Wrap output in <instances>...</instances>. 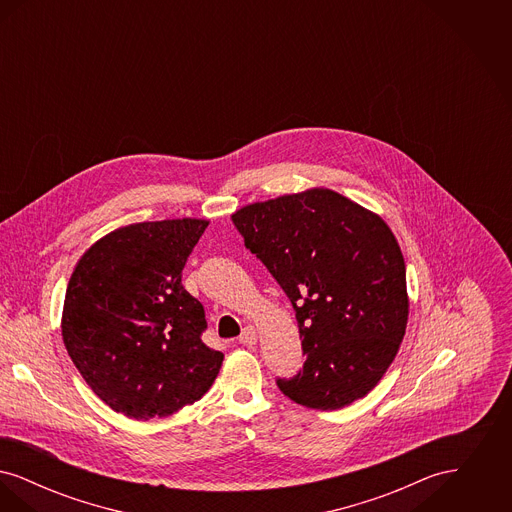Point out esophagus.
<instances>
[{"label": "esophagus", "instance_id": "esophagus-1", "mask_svg": "<svg viewBox=\"0 0 512 512\" xmlns=\"http://www.w3.org/2000/svg\"><path fill=\"white\" fill-rule=\"evenodd\" d=\"M240 343L242 345H255L257 343V330L253 326H245L242 330V336H240Z\"/></svg>", "mask_w": 512, "mask_h": 512}]
</instances>
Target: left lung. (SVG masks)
<instances>
[{
  "instance_id": "obj_1",
  "label": "left lung",
  "mask_w": 512,
  "mask_h": 512,
  "mask_svg": "<svg viewBox=\"0 0 512 512\" xmlns=\"http://www.w3.org/2000/svg\"><path fill=\"white\" fill-rule=\"evenodd\" d=\"M244 244L292 301L303 370L276 384L292 401L336 411L365 397L405 336V261L390 226L359 203L311 188L232 215Z\"/></svg>"
}]
</instances>
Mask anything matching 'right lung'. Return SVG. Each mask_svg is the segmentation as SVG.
<instances>
[{
  "mask_svg": "<svg viewBox=\"0 0 512 512\" xmlns=\"http://www.w3.org/2000/svg\"><path fill=\"white\" fill-rule=\"evenodd\" d=\"M209 220L172 219L117 228L76 263L61 332L74 366L99 399L136 420L163 418L199 401L224 355L207 347L203 305L182 268Z\"/></svg>",
  "mask_w": 512,
  "mask_h": 512,
  "instance_id": "add662e5",
  "label": "right lung"
}]
</instances>
